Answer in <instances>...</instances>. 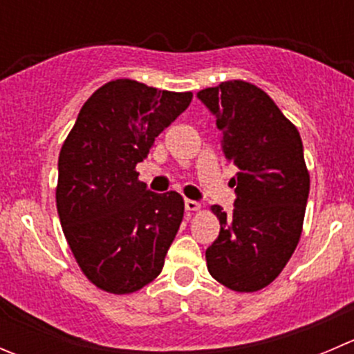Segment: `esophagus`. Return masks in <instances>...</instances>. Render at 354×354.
Returning a JSON list of instances; mask_svg holds the SVG:
<instances>
[{
	"label": "esophagus",
	"instance_id": "1",
	"mask_svg": "<svg viewBox=\"0 0 354 354\" xmlns=\"http://www.w3.org/2000/svg\"><path fill=\"white\" fill-rule=\"evenodd\" d=\"M185 209L190 210V212H194V210H198L200 209V202H197V200L187 198V200H185Z\"/></svg>",
	"mask_w": 354,
	"mask_h": 354
}]
</instances>
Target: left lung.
Segmentation results:
<instances>
[{
  "instance_id": "1",
  "label": "left lung",
  "mask_w": 354,
  "mask_h": 354,
  "mask_svg": "<svg viewBox=\"0 0 354 354\" xmlns=\"http://www.w3.org/2000/svg\"><path fill=\"white\" fill-rule=\"evenodd\" d=\"M197 97L216 118L224 154L240 169L233 212L212 207L221 231L205 250L207 269L233 291H259L279 276L301 236L310 192L301 137L248 82H223Z\"/></svg>"
}]
</instances>
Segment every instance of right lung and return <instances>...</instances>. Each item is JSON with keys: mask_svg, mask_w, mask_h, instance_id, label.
Instances as JSON below:
<instances>
[{"mask_svg": "<svg viewBox=\"0 0 354 354\" xmlns=\"http://www.w3.org/2000/svg\"><path fill=\"white\" fill-rule=\"evenodd\" d=\"M192 97L113 80L82 106L63 144L56 188L63 233L85 276L104 291H138L162 270L185 202L176 192L147 190L135 166Z\"/></svg>", "mask_w": 354, "mask_h": 354, "instance_id": "right-lung-1", "label": "right lung"}]
</instances>
